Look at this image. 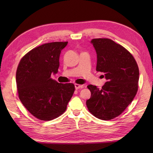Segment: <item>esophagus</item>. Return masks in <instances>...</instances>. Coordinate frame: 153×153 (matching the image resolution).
I'll use <instances>...</instances> for the list:
<instances>
[{"instance_id":"obj_1","label":"esophagus","mask_w":153,"mask_h":153,"mask_svg":"<svg viewBox=\"0 0 153 153\" xmlns=\"http://www.w3.org/2000/svg\"><path fill=\"white\" fill-rule=\"evenodd\" d=\"M75 88H76V89H82V88H83V85H79V84H75Z\"/></svg>"}]
</instances>
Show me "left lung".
<instances>
[{"label":"left lung","instance_id":"left-lung-1","mask_svg":"<svg viewBox=\"0 0 153 153\" xmlns=\"http://www.w3.org/2000/svg\"><path fill=\"white\" fill-rule=\"evenodd\" d=\"M91 43L97 53L96 70L105 73L107 82L101 89L87 86L91 96L86 105L96 118L112 120L121 114L134 99L138 90L139 68L132 54L110 39H93Z\"/></svg>","mask_w":153,"mask_h":153}]
</instances>
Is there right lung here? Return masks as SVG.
Here are the masks:
<instances>
[{
    "label": "right lung",
    "mask_w": 153,
    "mask_h": 153,
    "mask_svg": "<svg viewBox=\"0 0 153 153\" xmlns=\"http://www.w3.org/2000/svg\"><path fill=\"white\" fill-rule=\"evenodd\" d=\"M68 42H53L34 48L22 58L16 71L19 99L39 120L49 121L66 111L75 91L73 83L51 78L60 66L61 51Z\"/></svg>",
    "instance_id": "1"
}]
</instances>
